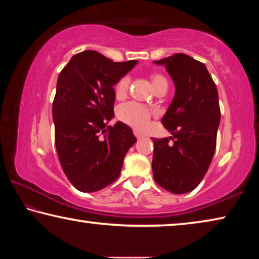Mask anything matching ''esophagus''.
<instances>
[{
    "mask_svg": "<svg viewBox=\"0 0 259 259\" xmlns=\"http://www.w3.org/2000/svg\"><path fill=\"white\" fill-rule=\"evenodd\" d=\"M134 134H135V136H136L138 139L144 137V134L141 133V131H139V130H134Z\"/></svg>",
    "mask_w": 259,
    "mask_h": 259,
    "instance_id": "esophagus-1",
    "label": "esophagus"
}]
</instances>
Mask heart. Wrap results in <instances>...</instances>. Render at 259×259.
<instances>
[{"instance_id":"heart-1","label":"heart","mask_w":259,"mask_h":259,"mask_svg":"<svg viewBox=\"0 0 259 259\" xmlns=\"http://www.w3.org/2000/svg\"><path fill=\"white\" fill-rule=\"evenodd\" d=\"M151 81L153 88H157L161 83H167L166 78L161 75H153L151 77ZM130 85V78L128 76L121 78L118 83L115 86V94L116 97L121 98L128 92ZM151 112L144 106L137 104V102H128L123 105L118 109V117L122 121L128 123L130 125L136 126V128L143 129L145 128L149 123Z\"/></svg>"}]
</instances>
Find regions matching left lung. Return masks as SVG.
<instances>
[{
	"instance_id": "1",
	"label": "left lung",
	"mask_w": 259,
	"mask_h": 259,
	"mask_svg": "<svg viewBox=\"0 0 259 259\" xmlns=\"http://www.w3.org/2000/svg\"><path fill=\"white\" fill-rule=\"evenodd\" d=\"M153 63L166 68L175 86L161 118L171 137L152 138L153 178L171 194H186L202 181L214 154L220 123L218 91L205 64L189 55L180 53Z\"/></svg>"
}]
</instances>
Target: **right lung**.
Returning a JSON list of instances; mask_svg holds the SVG:
<instances>
[{"instance_id":"1","label":"right lung","mask_w":259,"mask_h":259,"mask_svg":"<svg viewBox=\"0 0 259 259\" xmlns=\"http://www.w3.org/2000/svg\"><path fill=\"white\" fill-rule=\"evenodd\" d=\"M138 61L113 62L96 51L73 55L57 78L53 102L55 146L69 181L81 192L99 191L121 173L137 142L129 125L114 117V85Z\"/></svg>"}]
</instances>
